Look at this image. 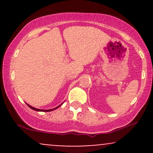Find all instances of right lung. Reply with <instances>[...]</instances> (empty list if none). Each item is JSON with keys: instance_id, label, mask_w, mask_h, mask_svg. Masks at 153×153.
Segmentation results:
<instances>
[{"instance_id": "add662e5", "label": "right lung", "mask_w": 153, "mask_h": 153, "mask_svg": "<svg viewBox=\"0 0 153 153\" xmlns=\"http://www.w3.org/2000/svg\"><path fill=\"white\" fill-rule=\"evenodd\" d=\"M26 104H27V103H26ZM27 105H28V106H29V108H31V109H33V110H34V111H45V112H47V111H51L53 110V109H50V110H42V109H38V108H34V107H32V106H29V104H27ZM59 106H60V105H59V106H58L57 107H56V108H54V109H56V108H58Z\"/></svg>"}]
</instances>
